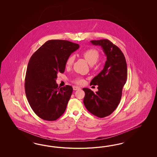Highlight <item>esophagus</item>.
Listing matches in <instances>:
<instances>
[{"mask_svg": "<svg viewBox=\"0 0 157 157\" xmlns=\"http://www.w3.org/2000/svg\"><path fill=\"white\" fill-rule=\"evenodd\" d=\"M80 89V87H78V86H73V90H79Z\"/></svg>", "mask_w": 157, "mask_h": 157, "instance_id": "obj_1", "label": "esophagus"}]
</instances>
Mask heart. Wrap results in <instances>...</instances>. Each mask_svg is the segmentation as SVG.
Wrapping results in <instances>:
<instances>
[{
    "instance_id": "obj_1",
    "label": "heart",
    "mask_w": 157,
    "mask_h": 157,
    "mask_svg": "<svg viewBox=\"0 0 157 157\" xmlns=\"http://www.w3.org/2000/svg\"><path fill=\"white\" fill-rule=\"evenodd\" d=\"M83 57L85 58L87 62H88L90 65L94 64L96 62L98 61L100 55L98 51L94 48H89L85 50L82 53ZM75 60L74 55H71L67 57L66 61V67L67 68L71 67L72 66ZM74 82L76 84H82L83 82V79L79 76H77L74 79Z\"/></svg>"
}]
</instances>
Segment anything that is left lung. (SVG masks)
Instances as JSON below:
<instances>
[{
  "mask_svg": "<svg viewBox=\"0 0 157 157\" xmlns=\"http://www.w3.org/2000/svg\"><path fill=\"white\" fill-rule=\"evenodd\" d=\"M91 43L102 48L106 56L104 69L91 81L98 85V91L83 88V103L91 114L103 118L112 114L119 104L127 78V67L123 53L109 40H92Z\"/></svg>",
  "mask_w": 157,
  "mask_h": 157,
  "instance_id": "1",
  "label": "left lung"
}]
</instances>
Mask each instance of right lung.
Masks as SVG:
<instances>
[{
	"mask_svg": "<svg viewBox=\"0 0 157 157\" xmlns=\"http://www.w3.org/2000/svg\"><path fill=\"white\" fill-rule=\"evenodd\" d=\"M79 47L67 40H51L44 43L30 57L25 80V93L34 112L41 119L55 121L64 113L72 87H58L56 79L63 73L66 61Z\"/></svg>",
	"mask_w": 157,
	"mask_h": 157,
	"instance_id": "add662e5",
	"label": "right lung"
}]
</instances>
